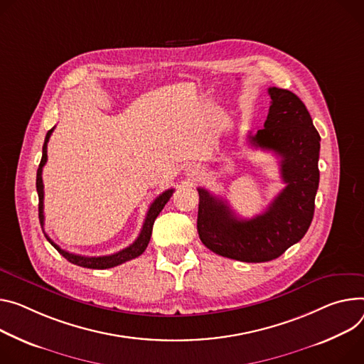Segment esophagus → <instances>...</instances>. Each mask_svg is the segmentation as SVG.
Here are the masks:
<instances>
[{
  "mask_svg": "<svg viewBox=\"0 0 364 364\" xmlns=\"http://www.w3.org/2000/svg\"><path fill=\"white\" fill-rule=\"evenodd\" d=\"M188 171H190V174H191V176H196V177H199V176H200V170L197 168V167H194V168H188Z\"/></svg>",
  "mask_w": 364,
  "mask_h": 364,
  "instance_id": "1",
  "label": "esophagus"
}]
</instances>
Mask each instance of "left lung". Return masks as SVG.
I'll list each match as a JSON object with an SVG mask.
<instances>
[{"instance_id":"8db88e82","label":"left lung","mask_w":364,"mask_h":364,"mask_svg":"<svg viewBox=\"0 0 364 364\" xmlns=\"http://www.w3.org/2000/svg\"><path fill=\"white\" fill-rule=\"evenodd\" d=\"M272 106L264 129L248 135L251 146L272 151L280 158L286 187L266 212L241 219L226 200L199 191L197 232L215 254L244 262H264L280 257L299 242L311 226L319 184L321 136L312 117L296 94L270 87Z\"/></svg>"}]
</instances>
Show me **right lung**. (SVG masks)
<instances>
[{
    "label": "right lung",
    "instance_id": "add662e5",
    "mask_svg": "<svg viewBox=\"0 0 364 364\" xmlns=\"http://www.w3.org/2000/svg\"><path fill=\"white\" fill-rule=\"evenodd\" d=\"M55 127H52L48 134H46V138H45V144H43V151H42V159H41V164H39V168H38V176H36V188H38V194H39V220H41V225L43 226L45 223V216H43V180H42V170H43V165L46 164L48 161V142H49V138L52 135ZM174 193V188H168L165 190L162 194H159L156 199L152 202V205L149 206L148 209V213H146V218H145V222H144V226L141 229V234L139 237L135 240L134 244H130L129 247L123 248L122 251L116 252V254H112V255H103V257H85V255H78V254H73V252H68L62 250L60 247H58L46 234V240L55 247V250L62 255L67 258L70 262L73 264H77V266L80 267H85V269H97V270H105V269H112V267H116L119 266V264H123L129 259H134L136 257H139L148 247L149 244V240H151V235H152V226H154V222L156 219V216L159 215V212L164 209V206L167 205V202L170 200V197L173 196Z\"/></svg>",
    "mask_w": 364,
    "mask_h": 364
}]
</instances>
